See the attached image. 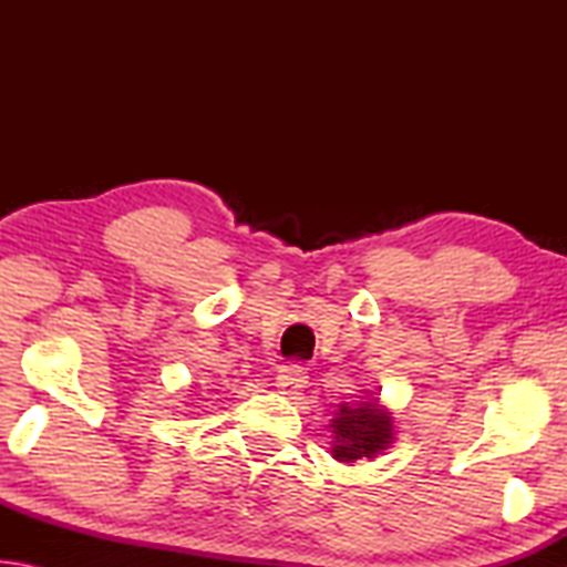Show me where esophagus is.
Returning a JSON list of instances; mask_svg holds the SVG:
<instances>
[{"label": "esophagus", "instance_id": "34e87169", "mask_svg": "<svg viewBox=\"0 0 567 567\" xmlns=\"http://www.w3.org/2000/svg\"><path fill=\"white\" fill-rule=\"evenodd\" d=\"M307 385V372L302 368H297V364H287L280 372H277L275 378V388L282 392V395H300L302 388Z\"/></svg>", "mask_w": 567, "mask_h": 567}]
</instances>
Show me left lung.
<instances>
[{
  "mask_svg": "<svg viewBox=\"0 0 567 567\" xmlns=\"http://www.w3.org/2000/svg\"><path fill=\"white\" fill-rule=\"evenodd\" d=\"M392 412L382 405L380 398L368 390H360V398L352 402H340L332 412L330 455L342 465H352L362 457H378L385 453L395 440Z\"/></svg>",
  "mask_w": 567,
  "mask_h": 567,
  "instance_id": "left-lung-1",
  "label": "left lung"
}]
</instances>
